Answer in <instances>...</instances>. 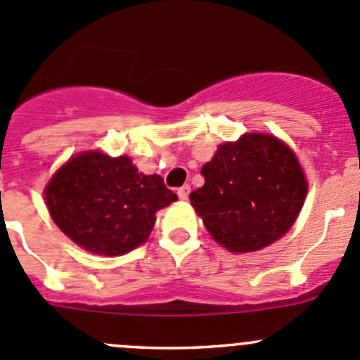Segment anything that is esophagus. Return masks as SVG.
Here are the masks:
<instances>
[{
    "label": "esophagus",
    "instance_id": "obj_1",
    "mask_svg": "<svg viewBox=\"0 0 360 360\" xmlns=\"http://www.w3.org/2000/svg\"><path fill=\"white\" fill-rule=\"evenodd\" d=\"M188 195H190V184H184V186H181L179 190H177V197H179L181 200H186Z\"/></svg>",
    "mask_w": 360,
    "mask_h": 360
}]
</instances>
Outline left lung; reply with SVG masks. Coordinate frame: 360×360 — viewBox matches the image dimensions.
Listing matches in <instances>:
<instances>
[{"mask_svg": "<svg viewBox=\"0 0 360 360\" xmlns=\"http://www.w3.org/2000/svg\"><path fill=\"white\" fill-rule=\"evenodd\" d=\"M190 200L214 240L231 252L274 244L296 221L307 179L291 148L268 134H244L202 167Z\"/></svg>", "mask_w": 360, "mask_h": 360, "instance_id": "left-lung-1", "label": "left lung"}]
</instances>
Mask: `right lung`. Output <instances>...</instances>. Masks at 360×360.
Here are the masks:
<instances>
[{"instance_id": "right-lung-1", "label": "right lung", "mask_w": 360, "mask_h": 360, "mask_svg": "<svg viewBox=\"0 0 360 360\" xmlns=\"http://www.w3.org/2000/svg\"><path fill=\"white\" fill-rule=\"evenodd\" d=\"M57 226L89 252L122 256L144 244L155 214L177 200L158 174L146 176L129 157L85 151L69 158L45 188Z\"/></svg>"}]
</instances>
